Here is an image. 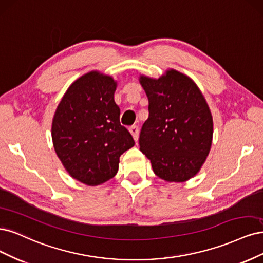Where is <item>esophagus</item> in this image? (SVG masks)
Here are the masks:
<instances>
[{
  "label": "esophagus",
  "mask_w": 263,
  "mask_h": 263,
  "mask_svg": "<svg viewBox=\"0 0 263 263\" xmlns=\"http://www.w3.org/2000/svg\"><path fill=\"white\" fill-rule=\"evenodd\" d=\"M129 131H130L132 137H133L134 141L138 142L139 141V128H138V126H135V125L131 126V128L129 129Z\"/></svg>",
  "instance_id": "1"
}]
</instances>
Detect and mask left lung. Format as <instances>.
<instances>
[{
	"label": "left lung",
	"instance_id": "1",
	"mask_svg": "<svg viewBox=\"0 0 263 263\" xmlns=\"http://www.w3.org/2000/svg\"><path fill=\"white\" fill-rule=\"evenodd\" d=\"M148 98V118L140 149L153 172L168 182H184L204 164L213 140V117L194 81L168 69L158 79L140 75Z\"/></svg>",
	"mask_w": 263,
	"mask_h": 263
}]
</instances>
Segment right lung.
Here are the masks:
<instances>
[{
  "instance_id": "add662e5",
  "label": "right lung",
  "mask_w": 263,
  "mask_h": 263,
  "mask_svg": "<svg viewBox=\"0 0 263 263\" xmlns=\"http://www.w3.org/2000/svg\"><path fill=\"white\" fill-rule=\"evenodd\" d=\"M117 85L112 76L99 71L82 75L66 89L52 119L59 159L72 178L91 187L115 177L121 154L134 145L120 124Z\"/></svg>"
}]
</instances>
